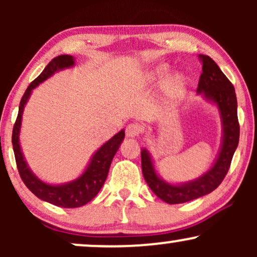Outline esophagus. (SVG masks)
Masks as SVG:
<instances>
[{"instance_id": "1", "label": "esophagus", "mask_w": 257, "mask_h": 257, "mask_svg": "<svg viewBox=\"0 0 257 257\" xmlns=\"http://www.w3.org/2000/svg\"><path fill=\"white\" fill-rule=\"evenodd\" d=\"M140 134V125L139 124H129L125 128V135L128 138H135Z\"/></svg>"}]
</instances>
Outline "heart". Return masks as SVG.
I'll return each instance as SVG.
<instances>
[{
    "instance_id": "b5f03b06",
    "label": "heart",
    "mask_w": 257,
    "mask_h": 257,
    "mask_svg": "<svg viewBox=\"0 0 257 257\" xmlns=\"http://www.w3.org/2000/svg\"><path fill=\"white\" fill-rule=\"evenodd\" d=\"M168 71V65L161 64L156 66L147 76V79L151 83H155L164 77ZM186 89H187V79L181 73H173L169 77H167L166 81L162 85V94L166 101L169 102H178L184 98Z\"/></svg>"
}]
</instances>
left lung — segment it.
Segmentation results:
<instances>
[{
  "instance_id": "left-lung-1",
  "label": "left lung",
  "mask_w": 257,
  "mask_h": 257,
  "mask_svg": "<svg viewBox=\"0 0 257 257\" xmlns=\"http://www.w3.org/2000/svg\"><path fill=\"white\" fill-rule=\"evenodd\" d=\"M202 75L199 77L197 94L209 104L217 108L221 119V144L213 166L205 173L191 181H166L155 166L151 153L146 147L141 149V168L143 175L152 192L168 204H180L190 202L205 194L211 193L219 187L228 172L234 151L239 143V123L237 116V96L234 87L223 75L217 64L208 55H200Z\"/></svg>"
}]
</instances>
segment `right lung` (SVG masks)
Here are the masks:
<instances>
[{"label":"right lung","instance_id":"right-lung-1","mask_svg":"<svg viewBox=\"0 0 257 257\" xmlns=\"http://www.w3.org/2000/svg\"><path fill=\"white\" fill-rule=\"evenodd\" d=\"M75 65L76 59L72 55L67 54L59 55L47 65L42 73L29 85L20 100L19 112H18L16 124L13 128V135H12V144H13L17 167L19 170L20 178L24 181L26 187L40 199L51 203L53 205L61 206V208H78V206L87 204L99 193L106 178H107L112 159L118 151L122 141L124 140V129H122L93 153L83 173L78 178L64 182V184H49V182L43 181L30 169L24 157V153H23L22 145H20V129H22L23 113H24L25 106L35 88L51 78L54 73L71 69Z\"/></svg>","mask_w":257,"mask_h":257}]
</instances>
